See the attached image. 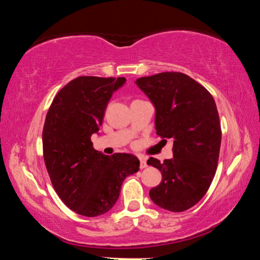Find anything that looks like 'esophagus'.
Returning <instances> with one entry per match:
<instances>
[{
	"mask_svg": "<svg viewBox=\"0 0 260 260\" xmlns=\"http://www.w3.org/2000/svg\"><path fill=\"white\" fill-rule=\"evenodd\" d=\"M147 166V160L144 158H140V169H146Z\"/></svg>",
	"mask_w": 260,
	"mask_h": 260,
	"instance_id": "esophagus-1",
	"label": "esophagus"
}]
</instances>
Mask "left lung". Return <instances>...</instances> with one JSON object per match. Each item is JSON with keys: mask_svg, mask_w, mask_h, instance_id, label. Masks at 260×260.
Segmentation results:
<instances>
[{"mask_svg": "<svg viewBox=\"0 0 260 260\" xmlns=\"http://www.w3.org/2000/svg\"><path fill=\"white\" fill-rule=\"evenodd\" d=\"M156 109V133L173 139V158L148 165L161 172V182L149 191L161 209L182 212L203 199L217 170L221 127L214 100L187 74L162 72L136 79Z\"/></svg>", "mask_w": 260, "mask_h": 260, "instance_id": "left-lung-1", "label": "left lung"}]
</instances>
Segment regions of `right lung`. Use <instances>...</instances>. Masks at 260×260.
I'll return each mask as SVG.
<instances>
[{"mask_svg": "<svg viewBox=\"0 0 260 260\" xmlns=\"http://www.w3.org/2000/svg\"><path fill=\"white\" fill-rule=\"evenodd\" d=\"M125 82V78H76L57 93L48 110L42 132L47 171L64 204L85 217L107 213L125 178L139 171L138 157L107 156L90 141L112 94Z\"/></svg>", "mask_w": 260, "mask_h": 260, "instance_id": "1", "label": "right lung"}]
</instances>
